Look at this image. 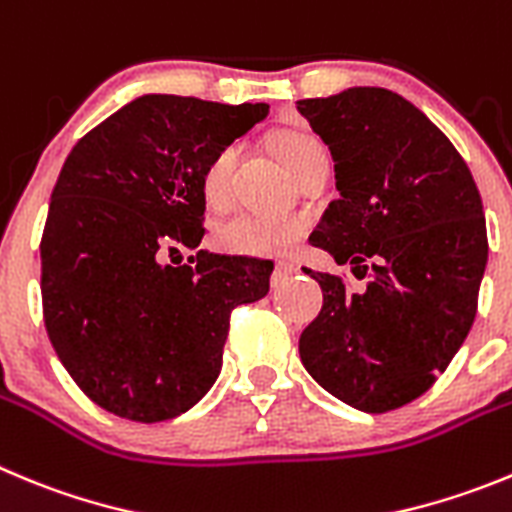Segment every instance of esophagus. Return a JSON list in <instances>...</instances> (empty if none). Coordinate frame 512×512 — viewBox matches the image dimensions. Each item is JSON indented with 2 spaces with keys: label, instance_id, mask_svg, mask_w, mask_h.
I'll return each instance as SVG.
<instances>
[{
  "label": "esophagus",
  "instance_id": "34e87169",
  "mask_svg": "<svg viewBox=\"0 0 512 512\" xmlns=\"http://www.w3.org/2000/svg\"><path fill=\"white\" fill-rule=\"evenodd\" d=\"M294 264H289V261H276V266H274V276H271V284H274V287H279L281 281L284 279H289V276L294 274Z\"/></svg>",
  "mask_w": 512,
  "mask_h": 512
}]
</instances>
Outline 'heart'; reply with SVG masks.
<instances>
[{"mask_svg":"<svg viewBox=\"0 0 512 512\" xmlns=\"http://www.w3.org/2000/svg\"><path fill=\"white\" fill-rule=\"evenodd\" d=\"M322 144L304 131H284L276 139V152L284 159L289 170H297L299 164L312 152H320ZM241 157V144L228 142L210 157L203 170V195L208 205L223 208L231 200L233 170ZM304 225L294 215L274 213H238L223 220L215 231V243L225 253L236 256H274L292 246L302 236Z\"/></svg>","mask_w":512,"mask_h":512,"instance_id":"1","label":"heart"}]
</instances>
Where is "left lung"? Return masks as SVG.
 Here are the masks:
<instances>
[{"instance_id": "left-lung-1", "label": "left lung", "mask_w": 512, "mask_h": 512, "mask_svg": "<svg viewBox=\"0 0 512 512\" xmlns=\"http://www.w3.org/2000/svg\"><path fill=\"white\" fill-rule=\"evenodd\" d=\"M330 147L332 200L309 241L350 264L363 292L320 281L322 312L299 337L304 368L365 414L429 391L462 348L487 264L480 190L437 124L386 88L297 101Z\"/></svg>"}]
</instances>
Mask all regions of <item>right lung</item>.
I'll return each mask as SVG.
<instances>
[{
	"instance_id": "right-lung-1",
	"label": "right lung",
	"mask_w": 512,
	"mask_h": 512,
	"mask_svg": "<svg viewBox=\"0 0 512 512\" xmlns=\"http://www.w3.org/2000/svg\"><path fill=\"white\" fill-rule=\"evenodd\" d=\"M269 103L147 93L65 159L42 231V314L78 388L121 419H175L215 383L238 304L269 294L271 261L198 251L203 170Z\"/></svg>"
}]
</instances>
